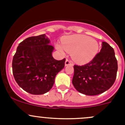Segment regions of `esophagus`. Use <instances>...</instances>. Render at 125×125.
Wrapping results in <instances>:
<instances>
[{"label": "esophagus", "mask_w": 125, "mask_h": 125, "mask_svg": "<svg viewBox=\"0 0 125 125\" xmlns=\"http://www.w3.org/2000/svg\"><path fill=\"white\" fill-rule=\"evenodd\" d=\"M72 63V62L71 60H69V59H66V61H65V65L66 66H67V65H71V64Z\"/></svg>", "instance_id": "obj_1"}]
</instances>
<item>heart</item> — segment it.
Wrapping results in <instances>:
<instances>
[{"mask_svg":"<svg viewBox=\"0 0 125 125\" xmlns=\"http://www.w3.org/2000/svg\"><path fill=\"white\" fill-rule=\"evenodd\" d=\"M62 46L57 45V48L61 52L63 49L73 52V56L77 62L86 63L94 58L99 50L97 42L84 35H74L66 37L62 42Z\"/></svg>","mask_w":125,"mask_h":125,"instance_id":"obj_1","label":"heart"}]
</instances>
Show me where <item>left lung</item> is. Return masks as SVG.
Here are the masks:
<instances>
[{"mask_svg":"<svg viewBox=\"0 0 125 125\" xmlns=\"http://www.w3.org/2000/svg\"><path fill=\"white\" fill-rule=\"evenodd\" d=\"M73 85L82 94L95 95L102 94L115 82L118 70L114 49L106 42L93 60L84 65H75Z\"/></svg>","mask_w":125,"mask_h":125,"instance_id":"obj_1","label":"left lung"}]
</instances>
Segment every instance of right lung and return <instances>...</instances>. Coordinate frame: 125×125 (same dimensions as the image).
<instances>
[{"mask_svg": "<svg viewBox=\"0 0 125 125\" xmlns=\"http://www.w3.org/2000/svg\"><path fill=\"white\" fill-rule=\"evenodd\" d=\"M45 34L28 37L21 42L12 59V74L19 86L34 95L48 92L55 75L65 67V59L53 58L54 47Z\"/></svg>", "mask_w": 125, "mask_h": 125, "instance_id": "1", "label": "right lung"}]
</instances>
